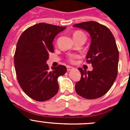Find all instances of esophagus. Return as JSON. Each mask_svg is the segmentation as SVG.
Listing matches in <instances>:
<instances>
[{
    "label": "esophagus",
    "mask_w": 130,
    "mask_h": 130,
    "mask_svg": "<svg viewBox=\"0 0 130 130\" xmlns=\"http://www.w3.org/2000/svg\"><path fill=\"white\" fill-rule=\"evenodd\" d=\"M66 68H67V71H70L73 69V67H72V66H66Z\"/></svg>",
    "instance_id": "34e87169"
}]
</instances>
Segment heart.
Instances as JSON below:
<instances>
[{"mask_svg":"<svg viewBox=\"0 0 130 130\" xmlns=\"http://www.w3.org/2000/svg\"><path fill=\"white\" fill-rule=\"evenodd\" d=\"M73 36L74 40H77V39H79V38H82L86 39V36L85 34V33L83 32L82 31H80V30L75 31V32H73ZM77 55H69L68 59L69 61L71 62H73L75 58H77Z\"/></svg>","mask_w":130,"mask_h":130,"instance_id":"1","label":"heart"}]
</instances>
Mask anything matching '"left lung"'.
I'll return each instance as SVG.
<instances>
[{
	"label": "left lung",
	"instance_id": "left-lung-1",
	"mask_svg": "<svg viewBox=\"0 0 130 130\" xmlns=\"http://www.w3.org/2000/svg\"><path fill=\"white\" fill-rule=\"evenodd\" d=\"M88 31L91 37L87 62L92 71L78 68L81 79L75 84V91L86 99H96L105 95L112 87L118 74L119 53L115 39L107 26L96 21H87L73 25Z\"/></svg>",
	"mask_w": 130,
	"mask_h": 130
}]
</instances>
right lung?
<instances>
[{"instance_id": "add662e5", "label": "right lung", "mask_w": 130, "mask_h": 130, "mask_svg": "<svg viewBox=\"0 0 130 130\" xmlns=\"http://www.w3.org/2000/svg\"><path fill=\"white\" fill-rule=\"evenodd\" d=\"M66 28L41 23L25 30L18 40L14 55L17 79L24 92L34 100L47 101L58 92L57 79L67 69L58 65L50 70L46 61L54 52V38Z\"/></svg>"}]
</instances>
